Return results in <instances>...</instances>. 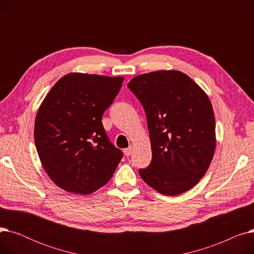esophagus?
Masks as SVG:
<instances>
[{
    "mask_svg": "<svg viewBox=\"0 0 254 254\" xmlns=\"http://www.w3.org/2000/svg\"><path fill=\"white\" fill-rule=\"evenodd\" d=\"M125 154L127 155V156H129L131 153H132V147H131V146H129V147L128 148H127V149H125Z\"/></svg>",
    "mask_w": 254,
    "mask_h": 254,
    "instance_id": "obj_1",
    "label": "esophagus"
}]
</instances>
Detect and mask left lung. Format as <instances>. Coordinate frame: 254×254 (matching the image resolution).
<instances>
[{
  "label": "left lung",
  "mask_w": 254,
  "mask_h": 254,
  "mask_svg": "<svg viewBox=\"0 0 254 254\" xmlns=\"http://www.w3.org/2000/svg\"><path fill=\"white\" fill-rule=\"evenodd\" d=\"M128 88L147 118L152 159L141 178L165 195L192 189L214 155L215 117L206 92L188 75L163 70L138 75Z\"/></svg>",
  "instance_id": "obj_1"
}]
</instances>
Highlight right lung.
<instances>
[{"instance_id": "1", "label": "right lung", "mask_w": 254, "mask_h": 254, "mask_svg": "<svg viewBox=\"0 0 254 254\" xmlns=\"http://www.w3.org/2000/svg\"><path fill=\"white\" fill-rule=\"evenodd\" d=\"M124 77L70 73L53 85L35 120L37 152L45 172L65 191L89 194L110 180L123 158L102 116Z\"/></svg>"}]
</instances>
